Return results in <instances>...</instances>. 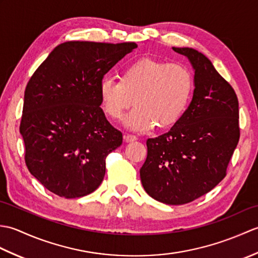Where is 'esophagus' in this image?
I'll return each mask as SVG.
<instances>
[{
    "label": "esophagus",
    "instance_id": "obj_1",
    "mask_svg": "<svg viewBox=\"0 0 258 258\" xmlns=\"http://www.w3.org/2000/svg\"><path fill=\"white\" fill-rule=\"evenodd\" d=\"M136 140H138V138H136L135 135H131V134L124 135V141L126 142V143H131V142H134Z\"/></svg>",
    "mask_w": 258,
    "mask_h": 258
}]
</instances>
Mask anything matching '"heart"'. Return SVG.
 <instances>
[{
    "label": "heart",
    "mask_w": 258,
    "mask_h": 258,
    "mask_svg": "<svg viewBox=\"0 0 258 258\" xmlns=\"http://www.w3.org/2000/svg\"><path fill=\"white\" fill-rule=\"evenodd\" d=\"M194 90L190 71L182 64L141 58L119 75V81L104 78L98 95L104 112L118 120L132 106L125 119L132 131H149L156 125L167 130L176 125L187 109Z\"/></svg>",
    "instance_id": "obj_1"
}]
</instances>
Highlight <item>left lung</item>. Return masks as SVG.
<instances>
[{"mask_svg":"<svg viewBox=\"0 0 258 258\" xmlns=\"http://www.w3.org/2000/svg\"><path fill=\"white\" fill-rule=\"evenodd\" d=\"M173 50L193 68V98L176 125L147 140L140 175L153 199L182 205L205 195L225 177L239 140L238 101L204 54L190 47Z\"/></svg>","mask_w":258,"mask_h":258,"instance_id":"obj_1","label":"left lung"}]
</instances>
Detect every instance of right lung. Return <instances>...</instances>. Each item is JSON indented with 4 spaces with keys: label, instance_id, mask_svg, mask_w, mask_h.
<instances>
[{
    "label": "right lung",
    "instance_id": "add662e5",
    "mask_svg": "<svg viewBox=\"0 0 258 258\" xmlns=\"http://www.w3.org/2000/svg\"><path fill=\"white\" fill-rule=\"evenodd\" d=\"M136 47V43L65 42L27 83L20 126L25 163L52 193L76 199L101 185L105 157L120 146L123 136L100 107L98 87Z\"/></svg>",
    "mask_w": 258,
    "mask_h": 258
}]
</instances>
